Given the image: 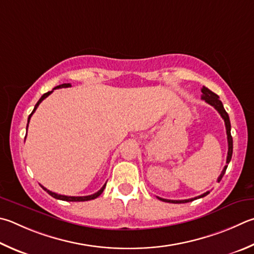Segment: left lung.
<instances>
[{
    "label": "left lung",
    "instance_id": "left-lung-1",
    "mask_svg": "<svg viewBox=\"0 0 254 254\" xmlns=\"http://www.w3.org/2000/svg\"><path fill=\"white\" fill-rule=\"evenodd\" d=\"M202 92V95H201V99L204 100L206 103H209L210 105H212L216 111L220 113L221 117L224 120V123H225V130H227V135H228V156H227V163L229 164L230 161H231L232 158V152H233V140H232V136H231V123H230V119H229V115L225 111L224 108H223V104L221 102L220 99H219V95L215 94L214 92H212L211 90L207 89V87L203 86L201 89ZM228 165H225L224 169L222 170V172H221L220 177L218 178V182L221 181V179L225 173V170H227ZM207 193L209 192H205L203 194H201L196 197H192V199H188V200H167V199H162V197H159L158 199L163 201V202H170V203H187V202H191L193 200H196V199H200V197H203L205 195H207Z\"/></svg>",
    "mask_w": 254,
    "mask_h": 254
}]
</instances>
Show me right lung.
I'll use <instances>...</instances> for the list:
<instances>
[{
	"mask_svg": "<svg viewBox=\"0 0 254 254\" xmlns=\"http://www.w3.org/2000/svg\"><path fill=\"white\" fill-rule=\"evenodd\" d=\"M71 86V84L70 83H64V84H61V85H58V86H55L54 89L52 90V91H49V92H47V93H44L42 96H41V99L38 101V103L35 104V107H34V110L33 111H32V113L29 115V119H27V127H29V122H30V119H31V117H32V114H33L34 112H35V110L38 109V107H39V104L42 102V101L45 99V98H48V96L52 93V92L55 90V89H61V87H70ZM27 127H26V130H27ZM26 136V135H25ZM105 186H107V183L104 184V186L100 189V190L96 192V193H94V194H91V195H85V196H67V195H62V194H58V193H54V192H52V191H50V190H48L47 188H44L43 186H41L43 188V190H45L47 191L49 194L51 195V196H53V197H55V199H58V200H63V201H68V202H81V201H89V200H93V199H96V197H98L99 195H101V193L103 192V190H104V188H105Z\"/></svg>",
	"mask_w": 254,
	"mask_h": 254,
	"instance_id": "add662e5",
	"label": "right lung"
}]
</instances>
